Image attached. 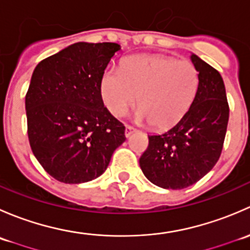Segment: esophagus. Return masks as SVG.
<instances>
[{"instance_id":"obj_1","label":"esophagus","mask_w":250,"mask_h":250,"mask_svg":"<svg viewBox=\"0 0 250 250\" xmlns=\"http://www.w3.org/2000/svg\"><path fill=\"white\" fill-rule=\"evenodd\" d=\"M135 132V128H133L132 125H125V137H130V134L132 133Z\"/></svg>"}]
</instances>
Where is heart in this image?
<instances>
[{
  "label": "heart",
  "mask_w": 250,
  "mask_h": 250,
  "mask_svg": "<svg viewBox=\"0 0 250 250\" xmlns=\"http://www.w3.org/2000/svg\"><path fill=\"white\" fill-rule=\"evenodd\" d=\"M198 84V71L191 62L161 54L137 55L125 60L121 70H105L100 95L116 117L134 106L139 97L137 120L151 123L156 129H167L190 110Z\"/></svg>",
  "instance_id": "1"
}]
</instances>
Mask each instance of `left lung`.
<instances>
[{"label": "left lung", "mask_w": 250, "mask_h": 250, "mask_svg": "<svg viewBox=\"0 0 250 250\" xmlns=\"http://www.w3.org/2000/svg\"><path fill=\"white\" fill-rule=\"evenodd\" d=\"M200 77L197 94L186 115L162 134L148 135L139 165L144 175L162 188H188L210 172L220 157L229 122L221 75L191 54Z\"/></svg>", "instance_id": "left-lung-1"}]
</instances>
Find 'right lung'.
<instances>
[{
	"mask_svg": "<svg viewBox=\"0 0 250 250\" xmlns=\"http://www.w3.org/2000/svg\"><path fill=\"white\" fill-rule=\"evenodd\" d=\"M117 43L77 42L39 62L25 97L27 135L44 170L65 184L94 180L125 143L104 106L100 80Z\"/></svg>",
	"mask_w": 250,
	"mask_h": 250,
	"instance_id": "1",
	"label": "right lung"
}]
</instances>
